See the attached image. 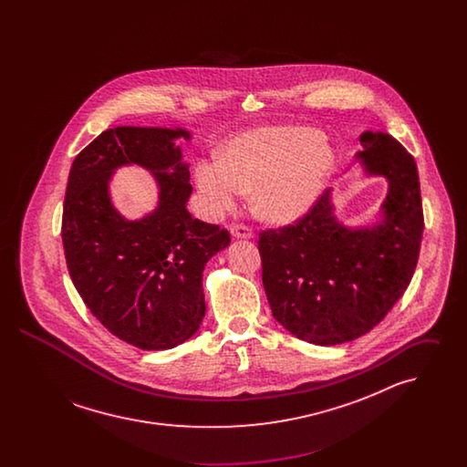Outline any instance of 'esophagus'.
<instances>
[{"mask_svg":"<svg viewBox=\"0 0 467 467\" xmlns=\"http://www.w3.org/2000/svg\"><path fill=\"white\" fill-rule=\"evenodd\" d=\"M231 234L234 238H254V231L246 223H233L231 225Z\"/></svg>","mask_w":467,"mask_h":467,"instance_id":"esophagus-1","label":"esophagus"}]
</instances>
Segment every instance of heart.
I'll use <instances>...</instances> for the list:
<instances>
[{
  "instance_id": "1",
  "label": "heart",
  "mask_w": 467,
  "mask_h": 467,
  "mask_svg": "<svg viewBox=\"0 0 467 467\" xmlns=\"http://www.w3.org/2000/svg\"><path fill=\"white\" fill-rule=\"evenodd\" d=\"M331 166L333 150L310 128H261L236 136L223 156L200 161L196 182L208 213H221L254 187L257 213L285 223L320 196Z\"/></svg>"
}]
</instances>
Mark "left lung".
<instances>
[{
    "label": "left lung",
    "instance_id": "8db88e82",
    "mask_svg": "<svg viewBox=\"0 0 467 467\" xmlns=\"http://www.w3.org/2000/svg\"><path fill=\"white\" fill-rule=\"evenodd\" d=\"M360 145L366 171L389 180L381 223H337L324 191L294 223L259 233L273 317L313 345L369 333L400 301L419 263L423 210L415 159L390 134L368 131Z\"/></svg>",
    "mask_w": 467,
    "mask_h": 467
}]
</instances>
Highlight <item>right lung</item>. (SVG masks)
Instances as JSON below:
<instances>
[{
  "mask_svg": "<svg viewBox=\"0 0 467 467\" xmlns=\"http://www.w3.org/2000/svg\"><path fill=\"white\" fill-rule=\"evenodd\" d=\"M183 130L120 126L75 157L63 210L67 271L90 313L119 339L141 350L187 341L204 317L202 269L225 248L229 231L192 219L189 168L173 141ZM140 163L160 183V206L126 222L110 204L115 167Z\"/></svg>",
  "mask_w": 467,
  "mask_h": 467,
  "instance_id": "add662e5",
  "label": "right lung"
}]
</instances>
